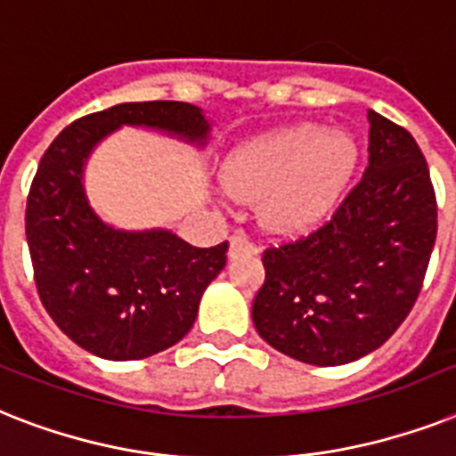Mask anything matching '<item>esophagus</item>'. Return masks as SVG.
<instances>
[{
  "label": "esophagus",
  "instance_id": "1",
  "mask_svg": "<svg viewBox=\"0 0 456 456\" xmlns=\"http://www.w3.org/2000/svg\"><path fill=\"white\" fill-rule=\"evenodd\" d=\"M250 253H257L255 240L250 239L246 232H234L232 243H229V255H232V257H239V255H250Z\"/></svg>",
  "mask_w": 456,
  "mask_h": 456
}]
</instances>
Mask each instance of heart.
<instances>
[{"mask_svg":"<svg viewBox=\"0 0 456 456\" xmlns=\"http://www.w3.org/2000/svg\"><path fill=\"white\" fill-rule=\"evenodd\" d=\"M358 147L346 133L297 124L239 144L224 161V183L240 199H260L262 220L302 232L330 216L349 184Z\"/></svg>","mask_w":456,"mask_h":456,"instance_id":"heart-1","label":"heart"}]
</instances>
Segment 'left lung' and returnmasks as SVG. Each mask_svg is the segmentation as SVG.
Segmentation results:
<instances>
[{"label": "left lung", "instance_id": "8db88e82", "mask_svg": "<svg viewBox=\"0 0 456 456\" xmlns=\"http://www.w3.org/2000/svg\"><path fill=\"white\" fill-rule=\"evenodd\" d=\"M368 168L332 216L266 246L253 323L295 361L344 365L379 349L419 297L438 232L427 159L403 126L370 110Z\"/></svg>", "mask_w": 456, "mask_h": 456}]
</instances>
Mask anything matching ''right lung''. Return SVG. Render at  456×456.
I'll list each match as a JSON object with an SVG mask.
<instances>
[{"mask_svg": "<svg viewBox=\"0 0 456 456\" xmlns=\"http://www.w3.org/2000/svg\"><path fill=\"white\" fill-rule=\"evenodd\" d=\"M121 124L206 140L199 107L175 100L124 102L86 114L44 151L25 208V234L39 299L81 349L107 361H138L180 342L203 290L227 265L229 243L194 248L175 234L117 232L88 208L81 166Z\"/></svg>", "mask_w": 456, "mask_h": 456, "instance_id": "add662e5", "label": "right lung"}]
</instances>
